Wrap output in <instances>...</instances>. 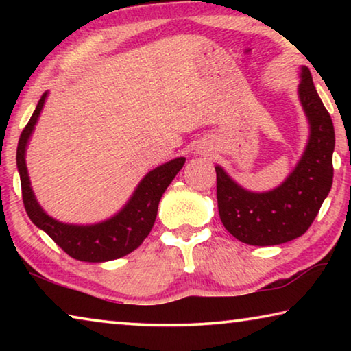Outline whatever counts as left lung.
<instances>
[{
	"mask_svg": "<svg viewBox=\"0 0 351 351\" xmlns=\"http://www.w3.org/2000/svg\"><path fill=\"white\" fill-rule=\"evenodd\" d=\"M299 99L310 136L299 162L280 186L251 192L221 165L215 167L219 218L228 232L246 245H282L304 235L330 193L335 127L306 66L300 68Z\"/></svg>",
	"mask_w": 351,
	"mask_h": 351,
	"instance_id": "obj_1",
	"label": "left lung"
}]
</instances>
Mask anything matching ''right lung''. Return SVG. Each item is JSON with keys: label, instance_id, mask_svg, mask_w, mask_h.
<instances>
[{"label": "right lung", "instance_id": "right-lung-1", "mask_svg": "<svg viewBox=\"0 0 351 351\" xmlns=\"http://www.w3.org/2000/svg\"><path fill=\"white\" fill-rule=\"evenodd\" d=\"M47 91L38 100L32 117L23 130L16 148V167H19L23 203L31 221L75 260L102 263L121 258L133 252L147 239L154 224L158 206L165 189L170 186L178 171L182 169L186 158H175L153 169L142 178L127 204L116 215L96 224H69L47 215L38 204L29 180L26 165V148L43 110Z\"/></svg>", "mask_w": 351, "mask_h": 351}]
</instances>
